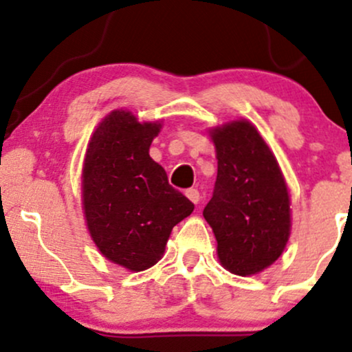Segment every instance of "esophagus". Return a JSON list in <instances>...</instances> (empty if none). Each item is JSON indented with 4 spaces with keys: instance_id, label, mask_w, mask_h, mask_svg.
<instances>
[{
    "instance_id": "34e87169",
    "label": "esophagus",
    "mask_w": 352,
    "mask_h": 352,
    "mask_svg": "<svg viewBox=\"0 0 352 352\" xmlns=\"http://www.w3.org/2000/svg\"><path fill=\"white\" fill-rule=\"evenodd\" d=\"M185 195H187V199L190 201H193V204H199L200 201V192L197 188H188L187 192H185Z\"/></svg>"
}]
</instances>
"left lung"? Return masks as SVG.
<instances>
[{"instance_id":"1","label":"left lung","mask_w":352,"mask_h":352,"mask_svg":"<svg viewBox=\"0 0 352 352\" xmlns=\"http://www.w3.org/2000/svg\"><path fill=\"white\" fill-rule=\"evenodd\" d=\"M210 135L218 172L204 217L215 233L218 260L233 274H256L288 243V188L273 152L248 120L215 127Z\"/></svg>"}]
</instances>
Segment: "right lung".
Returning a JSON list of instances; mask_svg holds the SVG:
<instances>
[{
  "label": "right lung",
  "mask_w": 352,
  "mask_h": 352,
  "mask_svg": "<svg viewBox=\"0 0 352 352\" xmlns=\"http://www.w3.org/2000/svg\"><path fill=\"white\" fill-rule=\"evenodd\" d=\"M162 124L117 109L89 140L82 167V208L92 240L112 263L144 272L160 260L172 228L193 204L168 184L148 155Z\"/></svg>",
  "instance_id": "add662e5"
}]
</instances>
